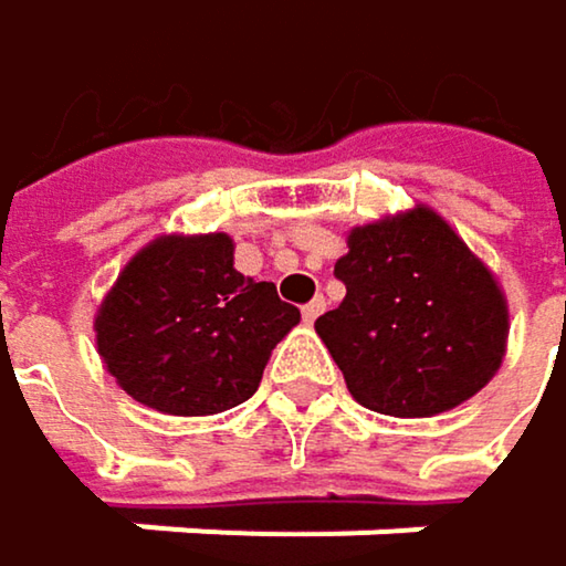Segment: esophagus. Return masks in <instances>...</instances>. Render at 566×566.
I'll return each instance as SVG.
<instances>
[{
	"mask_svg": "<svg viewBox=\"0 0 566 566\" xmlns=\"http://www.w3.org/2000/svg\"><path fill=\"white\" fill-rule=\"evenodd\" d=\"M324 310H327V300H324V296L310 300V303L303 306V321H306V324H314V321H317V317L324 314Z\"/></svg>",
	"mask_w": 566,
	"mask_h": 566,
	"instance_id": "34e87169",
	"label": "esophagus"
}]
</instances>
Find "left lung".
Segmentation results:
<instances>
[{"mask_svg": "<svg viewBox=\"0 0 566 566\" xmlns=\"http://www.w3.org/2000/svg\"><path fill=\"white\" fill-rule=\"evenodd\" d=\"M334 273L347 296L314 327L364 408L432 418L469 401L500 371L506 296L429 206L350 229Z\"/></svg>", "mask_w": 566, "mask_h": 566, "instance_id": "obj_1", "label": "left lung"}]
</instances>
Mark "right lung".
<instances>
[{"mask_svg": "<svg viewBox=\"0 0 566 566\" xmlns=\"http://www.w3.org/2000/svg\"><path fill=\"white\" fill-rule=\"evenodd\" d=\"M232 239L161 235L104 296L97 354L117 385L165 415H216L256 395L300 310L232 266Z\"/></svg>", "mask_w": 566, "mask_h": 566, "instance_id": "right-lung-1", "label": "right lung"}]
</instances>
